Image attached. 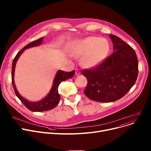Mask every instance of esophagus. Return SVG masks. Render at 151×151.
<instances>
[{
	"label": "esophagus",
	"instance_id": "esophagus-1",
	"mask_svg": "<svg viewBox=\"0 0 151 151\" xmlns=\"http://www.w3.org/2000/svg\"><path fill=\"white\" fill-rule=\"evenodd\" d=\"M79 74H80L79 70L78 69V68H76V69H75V75H79Z\"/></svg>",
	"mask_w": 151,
	"mask_h": 151
}]
</instances>
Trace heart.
Returning a JSON list of instances; mask_svg holds the SVG:
<instances>
[{
    "instance_id": "heart-1",
    "label": "heart",
    "mask_w": 151,
    "mask_h": 151,
    "mask_svg": "<svg viewBox=\"0 0 151 151\" xmlns=\"http://www.w3.org/2000/svg\"><path fill=\"white\" fill-rule=\"evenodd\" d=\"M110 50L107 39L96 36H88L78 40L72 44V52L81 57V64L87 68L95 67L102 63Z\"/></svg>"
}]
</instances>
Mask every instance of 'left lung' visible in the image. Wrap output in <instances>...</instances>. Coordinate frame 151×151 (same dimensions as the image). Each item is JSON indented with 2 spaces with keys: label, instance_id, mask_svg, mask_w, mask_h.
<instances>
[{
  "label": "left lung",
  "instance_id": "8db88e82",
  "mask_svg": "<svg viewBox=\"0 0 151 151\" xmlns=\"http://www.w3.org/2000/svg\"><path fill=\"white\" fill-rule=\"evenodd\" d=\"M109 36L114 52L96 67L82 71L87 79L84 94L101 103L113 102L123 97L135 83L138 73L134 50L118 36Z\"/></svg>",
  "mask_w": 151,
  "mask_h": 151
}]
</instances>
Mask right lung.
Listing matches in <instances>:
<instances>
[{
    "instance_id": "obj_1",
    "label": "right lung",
    "mask_w": 151,
    "mask_h": 151,
    "mask_svg": "<svg viewBox=\"0 0 151 151\" xmlns=\"http://www.w3.org/2000/svg\"><path fill=\"white\" fill-rule=\"evenodd\" d=\"M43 41V37L36 40L35 41L29 43L28 45L25 46L20 52L17 53L16 56L13 59V64H12V84L15 93L18 98L21 100V101L24 104L26 107L31 110L32 112H44L47 111V110H51L55 108L56 105L59 103L60 100V95L58 93V87L59 84L62 81H65L68 79L71 78L75 74V70H73L72 72H64L63 70H59L56 73V75L55 77L53 84L52 87L50 90V93L42 100L37 102H29L28 100L24 98L19 93L17 92L16 89V86L14 84V70L16 67V64L19 58L21 55L24 52V51L26 49L29 48L38 46L40 44H41Z\"/></svg>"
}]
</instances>
